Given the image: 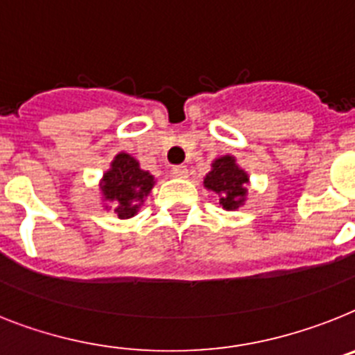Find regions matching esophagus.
I'll return each instance as SVG.
<instances>
[{"mask_svg":"<svg viewBox=\"0 0 355 355\" xmlns=\"http://www.w3.org/2000/svg\"><path fill=\"white\" fill-rule=\"evenodd\" d=\"M171 175L173 177H178V178H186L187 177V168L186 166H175L171 169Z\"/></svg>","mask_w":355,"mask_h":355,"instance_id":"esophagus-1","label":"esophagus"}]
</instances>
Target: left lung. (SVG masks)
Masks as SVG:
<instances>
[{
    "instance_id": "left-lung-1",
    "label": "left lung",
    "mask_w": 355,
    "mask_h": 355,
    "mask_svg": "<svg viewBox=\"0 0 355 355\" xmlns=\"http://www.w3.org/2000/svg\"><path fill=\"white\" fill-rule=\"evenodd\" d=\"M247 173L240 169L233 157H220L213 162L211 169L204 178V186L211 191L218 193L220 204L223 209L233 211L243 204L247 193Z\"/></svg>"
}]
</instances>
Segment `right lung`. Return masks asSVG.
<instances>
[{"mask_svg":"<svg viewBox=\"0 0 355 355\" xmlns=\"http://www.w3.org/2000/svg\"><path fill=\"white\" fill-rule=\"evenodd\" d=\"M151 187L153 177L142 171L139 162L128 153H119L112 162V169L103 177V195L117 205L115 213L119 218H132Z\"/></svg>","mask_w":355,"mask_h":355,"instance_id":"add662e5","label":"right lung"}]
</instances>
